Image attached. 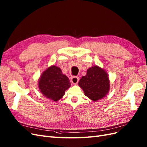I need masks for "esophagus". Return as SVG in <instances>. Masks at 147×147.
<instances>
[{"label":"esophagus","mask_w":147,"mask_h":147,"mask_svg":"<svg viewBox=\"0 0 147 147\" xmlns=\"http://www.w3.org/2000/svg\"><path fill=\"white\" fill-rule=\"evenodd\" d=\"M79 81V78L78 77H73L71 78V82L74 84H77Z\"/></svg>","instance_id":"34e87169"}]
</instances>
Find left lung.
I'll list each match as a JSON object with an SVG mask.
<instances>
[{
	"label": "left lung",
	"mask_w": 147,
	"mask_h": 147,
	"mask_svg": "<svg viewBox=\"0 0 147 147\" xmlns=\"http://www.w3.org/2000/svg\"><path fill=\"white\" fill-rule=\"evenodd\" d=\"M89 99L96 102L108 94L110 90V80L107 72L97 65L87 70L85 76H83L78 82Z\"/></svg>",
	"instance_id": "1"
}]
</instances>
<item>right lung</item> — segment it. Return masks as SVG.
<instances>
[{"instance_id": "1", "label": "right lung", "mask_w": 147, "mask_h": 147, "mask_svg": "<svg viewBox=\"0 0 147 147\" xmlns=\"http://www.w3.org/2000/svg\"><path fill=\"white\" fill-rule=\"evenodd\" d=\"M40 91L47 97L55 102L61 99L65 91L70 87L69 78L62 72L58 67L53 65L42 74L38 81Z\"/></svg>"}]
</instances>
